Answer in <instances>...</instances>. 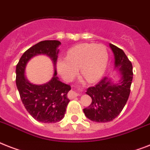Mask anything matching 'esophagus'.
I'll return each mask as SVG.
<instances>
[{"instance_id":"1","label":"esophagus","mask_w":150,"mask_h":150,"mask_svg":"<svg viewBox=\"0 0 150 150\" xmlns=\"http://www.w3.org/2000/svg\"><path fill=\"white\" fill-rule=\"evenodd\" d=\"M80 91H82V88H81V90ZM81 93H80V92H75V91H73V90H71L70 92H69V98H75V97H77L78 96H80Z\"/></svg>"}]
</instances>
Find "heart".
<instances>
[{
    "label": "heart",
    "instance_id": "heart-1",
    "mask_svg": "<svg viewBox=\"0 0 150 150\" xmlns=\"http://www.w3.org/2000/svg\"><path fill=\"white\" fill-rule=\"evenodd\" d=\"M109 54L105 46L101 44H80L67 53L66 58H59L56 67L66 81H71L78 73L88 82L98 81L106 69Z\"/></svg>",
    "mask_w": 150,
    "mask_h": 150
}]
</instances>
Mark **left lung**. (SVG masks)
<instances>
[{
  "label": "left lung",
  "mask_w": 150,
  "mask_h": 150,
  "mask_svg": "<svg viewBox=\"0 0 150 150\" xmlns=\"http://www.w3.org/2000/svg\"><path fill=\"white\" fill-rule=\"evenodd\" d=\"M115 57V68L120 71L118 82L105 77L96 86L89 87L86 94L92 103L83 109L86 117L93 122H107L116 118L123 109L130 94L132 81V65L121 48L110 44Z\"/></svg>",
  "instance_id": "left-lung-1"
}]
</instances>
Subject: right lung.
<instances>
[{
	"mask_svg": "<svg viewBox=\"0 0 150 150\" xmlns=\"http://www.w3.org/2000/svg\"><path fill=\"white\" fill-rule=\"evenodd\" d=\"M61 42L47 40L38 42L24 52L16 66V85L25 109L37 121L57 122L64 118L67 105L70 102L67 94L71 86L58 80L56 62ZM46 54L52 58L55 67L52 79L43 85H33L24 76L26 63L38 54Z\"/></svg>",
	"mask_w": 150,
	"mask_h": 150,
	"instance_id": "1",
	"label": "right lung"
}]
</instances>
